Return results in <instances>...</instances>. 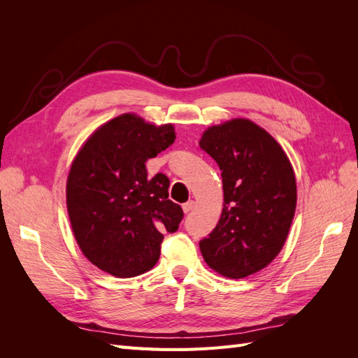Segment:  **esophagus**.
I'll return each mask as SVG.
<instances>
[{
	"label": "esophagus",
	"instance_id": "obj_1",
	"mask_svg": "<svg viewBox=\"0 0 358 358\" xmlns=\"http://www.w3.org/2000/svg\"><path fill=\"white\" fill-rule=\"evenodd\" d=\"M194 206H196V203H194L192 200H189V201H187L185 204L182 206V209H183V212H185V213H189L194 209Z\"/></svg>",
	"mask_w": 358,
	"mask_h": 358
}]
</instances>
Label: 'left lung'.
I'll list each match as a JSON object with an SVG mask.
<instances>
[{
	"label": "left lung",
	"mask_w": 358,
	"mask_h": 358,
	"mask_svg": "<svg viewBox=\"0 0 358 358\" xmlns=\"http://www.w3.org/2000/svg\"><path fill=\"white\" fill-rule=\"evenodd\" d=\"M200 148L220 166L224 189L221 220L200 251L222 276H249L285 243L297 201L294 171L276 140L248 119L210 127Z\"/></svg>",
	"instance_id": "obj_1"
}]
</instances>
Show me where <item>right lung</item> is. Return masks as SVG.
<instances>
[{
  "instance_id": "right-lung-1",
  "label": "right lung",
  "mask_w": 358,
  "mask_h": 358,
  "mask_svg": "<svg viewBox=\"0 0 358 358\" xmlns=\"http://www.w3.org/2000/svg\"><path fill=\"white\" fill-rule=\"evenodd\" d=\"M175 138L173 125L125 113L96 129L74 158L67 180L71 229L85 257L104 272H148L159 258L162 233L179 229L183 210L169 200V178L149 179L145 166Z\"/></svg>"
}]
</instances>
